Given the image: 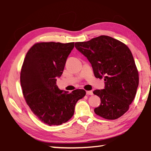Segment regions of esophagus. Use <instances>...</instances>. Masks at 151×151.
<instances>
[{
	"instance_id": "1",
	"label": "esophagus",
	"mask_w": 151,
	"mask_h": 151,
	"mask_svg": "<svg viewBox=\"0 0 151 151\" xmlns=\"http://www.w3.org/2000/svg\"><path fill=\"white\" fill-rule=\"evenodd\" d=\"M86 94L87 95H93V92L92 91H86Z\"/></svg>"
}]
</instances>
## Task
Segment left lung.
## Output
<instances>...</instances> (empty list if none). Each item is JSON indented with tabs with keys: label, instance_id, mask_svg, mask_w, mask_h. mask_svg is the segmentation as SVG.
Here are the masks:
<instances>
[{
	"label": "left lung",
	"instance_id": "obj_1",
	"mask_svg": "<svg viewBox=\"0 0 151 151\" xmlns=\"http://www.w3.org/2000/svg\"><path fill=\"white\" fill-rule=\"evenodd\" d=\"M75 47L91 63L96 78H104L105 87L93 93L101 104L94 109L98 116L116 119L128 111L139 86V73L127 45L108 35L76 42Z\"/></svg>",
	"mask_w": 151,
	"mask_h": 151
}]
</instances>
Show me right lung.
<instances>
[{
  "label": "right lung",
  "mask_w": 151,
  "mask_h": 151,
  "mask_svg": "<svg viewBox=\"0 0 151 151\" xmlns=\"http://www.w3.org/2000/svg\"><path fill=\"white\" fill-rule=\"evenodd\" d=\"M75 43L41 42L29 49L20 73V83L26 102L41 122L59 125L74 115L78 100L86 95L83 89L68 93L60 90L57 78L63 72Z\"/></svg>",
  "instance_id": "obj_1"
}]
</instances>
